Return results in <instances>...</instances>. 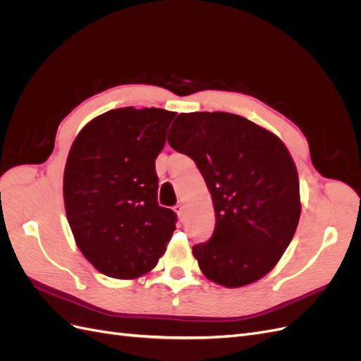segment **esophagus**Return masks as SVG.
<instances>
[{"label":"esophagus","mask_w":361,"mask_h":361,"mask_svg":"<svg viewBox=\"0 0 361 361\" xmlns=\"http://www.w3.org/2000/svg\"><path fill=\"white\" fill-rule=\"evenodd\" d=\"M174 211H176V214H178V216H179V218H182V216H183L185 207H183V204H182V203H178L176 206H174Z\"/></svg>","instance_id":"esophagus-1"}]
</instances>
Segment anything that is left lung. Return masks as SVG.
<instances>
[{"instance_id":"1","label":"left lung","mask_w":361,"mask_h":361,"mask_svg":"<svg viewBox=\"0 0 361 361\" xmlns=\"http://www.w3.org/2000/svg\"><path fill=\"white\" fill-rule=\"evenodd\" d=\"M169 145L190 157L215 209L209 241L192 247L203 274L227 288L250 285L276 267L297 231V167L269 130L231 113L179 114Z\"/></svg>"}]
</instances>
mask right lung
<instances>
[{"label": "right lung", "mask_w": 361, "mask_h": 361, "mask_svg": "<svg viewBox=\"0 0 361 361\" xmlns=\"http://www.w3.org/2000/svg\"><path fill=\"white\" fill-rule=\"evenodd\" d=\"M176 113L117 108L75 138L63 195L76 245L102 274L137 279L154 269L178 215L158 204L155 159Z\"/></svg>", "instance_id": "add662e5"}]
</instances>
